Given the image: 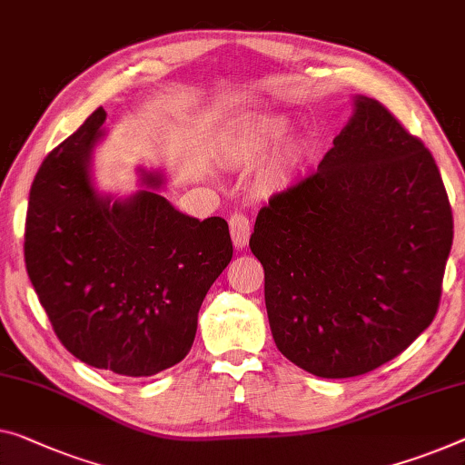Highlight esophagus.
<instances>
[{"instance_id": "1", "label": "esophagus", "mask_w": 465, "mask_h": 465, "mask_svg": "<svg viewBox=\"0 0 465 465\" xmlns=\"http://www.w3.org/2000/svg\"><path fill=\"white\" fill-rule=\"evenodd\" d=\"M230 232L235 248H244L248 244V238H251L252 225L251 219L246 217L244 213H233L230 217Z\"/></svg>"}]
</instances>
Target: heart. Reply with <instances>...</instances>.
<instances>
[{
	"mask_svg": "<svg viewBox=\"0 0 465 465\" xmlns=\"http://www.w3.org/2000/svg\"><path fill=\"white\" fill-rule=\"evenodd\" d=\"M283 131H286V124L283 121H267V123H261L256 124V129H252L251 134V143L252 145H265L267 142H273L280 137Z\"/></svg>",
	"mask_w": 465,
	"mask_h": 465,
	"instance_id": "obj_1",
	"label": "heart"
}]
</instances>
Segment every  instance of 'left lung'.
I'll return each mask as SVG.
<instances>
[{
	"instance_id": "1",
	"label": "left lung",
	"mask_w": 465,
	"mask_h": 465,
	"mask_svg": "<svg viewBox=\"0 0 465 465\" xmlns=\"http://www.w3.org/2000/svg\"><path fill=\"white\" fill-rule=\"evenodd\" d=\"M453 213L434 156L378 100H355L334 148L259 211L273 341L320 378L401 355L439 311Z\"/></svg>"
}]
</instances>
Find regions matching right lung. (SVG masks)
<instances>
[{
	"instance_id": "obj_1",
	"label": "right lung",
	"mask_w": 465,
	"mask_h": 465,
	"mask_svg": "<svg viewBox=\"0 0 465 465\" xmlns=\"http://www.w3.org/2000/svg\"><path fill=\"white\" fill-rule=\"evenodd\" d=\"M104 121L98 108L41 163L26 211V273L68 352L121 376H154L190 352L200 304L232 261L230 227L188 217L156 192L100 198L89 156Z\"/></svg>"
}]
</instances>
